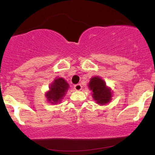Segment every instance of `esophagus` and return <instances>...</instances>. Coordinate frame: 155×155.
<instances>
[{"mask_svg":"<svg viewBox=\"0 0 155 155\" xmlns=\"http://www.w3.org/2000/svg\"><path fill=\"white\" fill-rule=\"evenodd\" d=\"M81 88H82V87H81V84H77L74 85V89H75L76 90H77V91H79V90H81Z\"/></svg>","mask_w":155,"mask_h":155,"instance_id":"1","label":"esophagus"}]
</instances>
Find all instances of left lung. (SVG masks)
I'll use <instances>...</instances> for the list:
<instances>
[{"label":"left lung","mask_w":155,"mask_h":155,"mask_svg":"<svg viewBox=\"0 0 155 155\" xmlns=\"http://www.w3.org/2000/svg\"><path fill=\"white\" fill-rule=\"evenodd\" d=\"M89 87L90 90H92V97L97 104H107L111 100V90L106 86L105 81L101 78H92L89 83Z\"/></svg>","instance_id":"obj_1"}]
</instances>
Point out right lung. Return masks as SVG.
Returning a JSON list of instances; mask_svg holds the SVG:
<instances>
[{"mask_svg":"<svg viewBox=\"0 0 155 155\" xmlns=\"http://www.w3.org/2000/svg\"><path fill=\"white\" fill-rule=\"evenodd\" d=\"M49 91L46 94L47 100L51 104H58L61 101L68 89V84L63 78L56 79L51 84Z\"/></svg>","mask_w":155,"mask_h":155,"instance_id":"right-lung-1","label":"right lung"}]
</instances>
